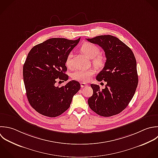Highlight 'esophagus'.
<instances>
[{
  "instance_id": "esophagus-1",
  "label": "esophagus",
  "mask_w": 158,
  "mask_h": 158,
  "mask_svg": "<svg viewBox=\"0 0 158 158\" xmlns=\"http://www.w3.org/2000/svg\"><path fill=\"white\" fill-rule=\"evenodd\" d=\"M86 86H87V84L84 83V82H81V87L82 88H83V87H86Z\"/></svg>"
}]
</instances>
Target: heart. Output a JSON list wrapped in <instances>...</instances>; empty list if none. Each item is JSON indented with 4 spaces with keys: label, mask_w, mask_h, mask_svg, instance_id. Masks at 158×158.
Listing matches in <instances>:
<instances>
[{
    "label": "heart",
    "mask_w": 158,
    "mask_h": 158,
    "mask_svg": "<svg viewBox=\"0 0 158 158\" xmlns=\"http://www.w3.org/2000/svg\"><path fill=\"white\" fill-rule=\"evenodd\" d=\"M81 50L88 58L92 59V63L96 68H102L105 66L106 58L103 55L98 54L100 52V49L95 44L90 42H85L82 45ZM71 53H69L67 56L66 60V64L67 66L71 65ZM94 74L95 71L93 69H79L76 70L72 74L71 76L74 80L86 82L90 80L91 77L94 75Z\"/></svg>",
    "instance_id": "heart-1"
}]
</instances>
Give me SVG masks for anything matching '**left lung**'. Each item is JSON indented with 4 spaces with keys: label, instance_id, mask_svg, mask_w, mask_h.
<instances>
[{
    "label": "left lung",
    "instance_id": "1",
    "mask_svg": "<svg viewBox=\"0 0 158 158\" xmlns=\"http://www.w3.org/2000/svg\"><path fill=\"white\" fill-rule=\"evenodd\" d=\"M87 40L100 46L106 58L105 66L96 79L107 84L102 90L98 85H90L93 95L88 100L89 106L103 117L118 114L127 106L138 85L134 54L124 42L111 35H98Z\"/></svg>",
    "mask_w": 158,
    "mask_h": 158
}]
</instances>
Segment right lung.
<instances>
[{
	"label": "right lung",
	"instance_id": "right-lung-1",
	"mask_svg": "<svg viewBox=\"0 0 158 158\" xmlns=\"http://www.w3.org/2000/svg\"><path fill=\"white\" fill-rule=\"evenodd\" d=\"M80 39H49L29 52L23 65V80L28 102L40 114L50 118L61 115L69 108L73 96L79 90L80 84L74 80L61 87L55 84L58 78L68 79L66 60Z\"/></svg>",
	"mask_w": 158,
	"mask_h": 158
}]
</instances>
